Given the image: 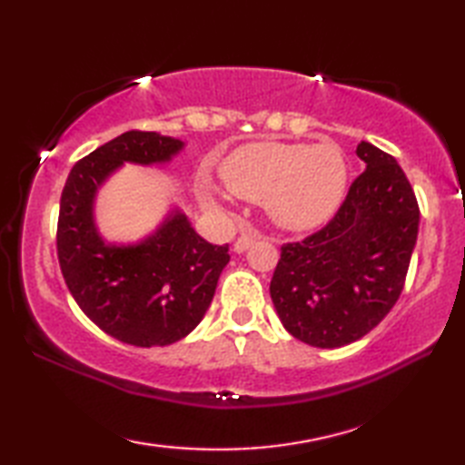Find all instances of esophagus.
Returning <instances> with one entry per match:
<instances>
[{
  "label": "esophagus",
  "instance_id": "obj_1",
  "mask_svg": "<svg viewBox=\"0 0 465 465\" xmlns=\"http://www.w3.org/2000/svg\"><path fill=\"white\" fill-rule=\"evenodd\" d=\"M255 240H260V233L258 232H250V233L240 235V238L235 240V243H233V252L235 253H243Z\"/></svg>",
  "mask_w": 465,
  "mask_h": 465
}]
</instances>
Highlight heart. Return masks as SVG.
Masks as SVG:
<instances>
[{
    "instance_id": "1",
    "label": "heart",
    "mask_w": 465,
    "mask_h": 465,
    "mask_svg": "<svg viewBox=\"0 0 465 465\" xmlns=\"http://www.w3.org/2000/svg\"><path fill=\"white\" fill-rule=\"evenodd\" d=\"M220 175L233 195L263 202L273 223L293 232L328 222L348 190V162L330 142L245 143L225 157Z\"/></svg>"
}]
</instances>
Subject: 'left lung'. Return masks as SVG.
Here are the masks:
<instances>
[{
    "label": "left lung",
    "mask_w": 465,
    "mask_h": 465,
    "mask_svg": "<svg viewBox=\"0 0 465 465\" xmlns=\"http://www.w3.org/2000/svg\"><path fill=\"white\" fill-rule=\"evenodd\" d=\"M355 177L330 223L283 243L270 283L283 328L313 348L363 338L396 305L416 248L420 207L398 162L368 142Z\"/></svg>",
    "instance_id": "8db88e82"
}]
</instances>
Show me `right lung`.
I'll list each match as a JSON object with an SVG mask.
<instances>
[{
  "instance_id": "1",
  "label": "right lung",
  "mask_w": 465,
  "mask_h": 465,
  "mask_svg": "<svg viewBox=\"0 0 465 465\" xmlns=\"http://www.w3.org/2000/svg\"><path fill=\"white\" fill-rule=\"evenodd\" d=\"M182 150L175 137L125 132L72 167L59 202L57 258L69 292L97 328L137 348L170 345L195 330L230 262L227 243L205 242L180 210L142 242L107 243L95 225V195L125 162L165 163Z\"/></svg>"
}]
</instances>
